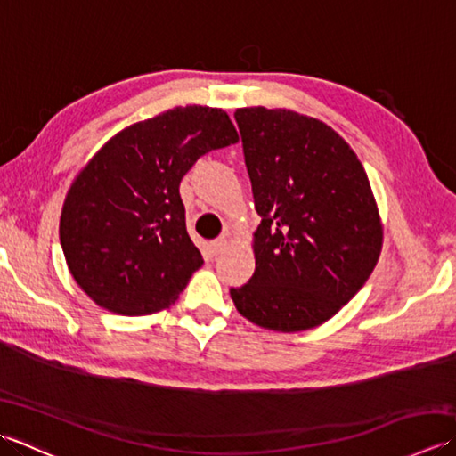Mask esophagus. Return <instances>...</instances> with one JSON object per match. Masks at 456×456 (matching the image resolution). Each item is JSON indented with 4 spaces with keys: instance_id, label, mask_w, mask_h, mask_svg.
<instances>
[{
    "instance_id": "obj_1",
    "label": "esophagus",
    "mask_w": 456,
    "mask_h": 456,
    "mask_svg": "<svg viewBox=\"0 0 456 456\" xmlns=\"http://www.w3.org/2000/svg\"><path fill=\"white\" fill-rule=\"evenodd\" d=\"M225 248H227V239H225V237L216 239V240H211V243H209V253H211V256L221 255Z\"/></svg>"
}]
</instances>
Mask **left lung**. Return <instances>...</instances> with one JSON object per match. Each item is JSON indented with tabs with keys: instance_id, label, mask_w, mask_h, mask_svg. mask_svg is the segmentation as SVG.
Instances as JSON below:
<instances>
[{
	"instance_id": "8db88e82",
	"label": "left lung",
	"mask_w": 456,
	"mask_h": 456,
	"mask_svg": "<svg viewBox=\"0 0 456 456\" xmlns=\"http://www.w3.org/2000/svg\"><path fill=\"white\" fill-rule=\"evenodd\" d=\"M235 121L260 225L255 274L231 297L258 327L305 331L333 317L378 263L382 223L370 182L322 121L266 108H240Z\"/></svg>"
}]
</instances>
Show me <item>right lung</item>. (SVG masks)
I'll use <instances>...</instances> for the list:
<instances>
[{
    "label": "right lung",
    "instance_id": "add662e5",
    "mask_svg": "<svg viewBox=\"0 0 456 456\" xmlns=\"http://www.w3.org/2000/svg\"><path fill=\"white\" fill-rule=\"evenodd\" d=\"M237 141L225 111L186 105L131 125L94 154L64 200L61 245L95 304L147 315L176 302L203 265L180 182L203 154Z\"/></svg>",
    "mask_w": 456,
    "mask_h": 456
}]
</instances>
